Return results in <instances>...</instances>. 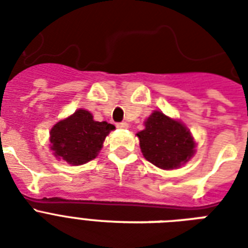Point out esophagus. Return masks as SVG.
<instances>
[{
	"label": "esophagus",
	"mask_w": 248,
	"mask_h": 248,
	"mask_svg": "<svg viewBox=\"0 0 248 248\" xmlns=\"http://www.w3.org/2000/svg\"><path fill=\"white\" fill-rule=\"evenodd\" d=\"M117 127L118 128H127L128 124L126 122H121V124H117Z\"/></svg>",
	"instance_id": "34e87169"
}]
</instances>
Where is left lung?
I'll return each instance as SVG.
<instances>
[{
	"label": "left lung",
	"instance_id": "1",
	"mask_svg": "<svg viewBox=\"0 0 248 248\" xmlns=\"http://www.w3.org/2000/svg\"><path fill=\"white\" fill-rule=\"evenodd\" d=\"M144 158L162 170L180 169L196 153L197 143L181 121L153 110L136 134Z\"/></svg>",
	"mask_w": 248,
	"mask_h": 248
}]
</instances>
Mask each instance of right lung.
I'll use <instances>...</instances> for the list:
<instances>
[{"mask_svg": "<svg viewBox=\"0 0 248 248\" xmlns=\"http://www.w3.org/2000/svg\"><path fill=\"white\" fill-rule=\"evenodd\" d=\"M108 122H97L89 110L77 109L60 120L50 131V149L59 161L79 166L96 158L105 138L114 130Z\"/></svg>", "mask_w": 248, "mask_h": 248, "instance_id": "right-lung-1", "label": "right lung"}]
</instances>
